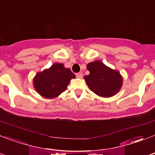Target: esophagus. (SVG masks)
<instances>
[{
    "mask_svg": "<svg viewBox=\"0 0 155 155\" xmlns=\"http://www.w3.org/2000/svg\"><path fill=\"white\" fill-rule=\"evenodd\" d=\"M75 75H76V77H77L78 79H81V78L83 77V73H82V72H79V73H77Z\"/></svg>",
    "mask_w": 155,
    "mask_h": 155,
    "instance_id": "esophagus-1",
    "label": "esophagus"
}]
</instances>
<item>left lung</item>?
<instances>
[{"instance_id": "left-lung-1", "label": "left lung", "mask_w": 155, "mask_h": 155, "mask_svg": "<svg viewBox=\"0 0 155 155\" xmlns=\"http://www.w3.org/2000/svg\"><path fill=\"white\" fill-rule=\"evenodd\" d=\"M89 75L84 76L89 89L100 97L109 98L119 92L123 86V76L119 71L110 68L100 60L87 65Z\"/></svg>"}]
</instances>
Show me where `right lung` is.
<instances>
[{"instance_id":"1","label":"right lung","mask_w":155,"mask_h":155,"mask_svg":"<svg viewBox=\"0 0 155 155\" xmlns=\"http://www.w3.org/2000/svg\"><path fill=\"white\" fill-rule=\"evenodd\" d=\"M74 75L69 68L60 63H55L49 68L37 72L33 78V87L36 92L46 99L58 97L68 87Z\"/></svg>"}]
</instances>
